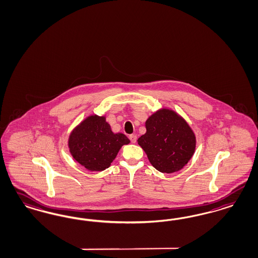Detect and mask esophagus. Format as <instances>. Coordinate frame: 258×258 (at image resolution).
I'll return each instance as SVG.
<instances>
[{
    "mask_svg": "<svg viewBox=\"0 0 258 258\" xmlns=\"http://www.w3.org/2000/svg\"><path fill=\"white\" fill-rule=\"evenodd\" d=\"M130 140H131V142L132 143H136V140H137V136L136 135H134V134H132V135H130Z\"/></svg>",
    "mask_w": 258,
    "mask_h": 258,
    "instance_id": "obj_1",
    "label": "esophagus"
}]
</instances>
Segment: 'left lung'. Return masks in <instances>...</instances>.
Here are the masks:
<instances>
[{"label":"left lung","mask_w":258,"mask_h":258,"mask_svg":"<svg viewBox=\"0 0 258 258\" xmlns=\"http://www.w3.org/2000/svg\"><path fill=\"white\" fill-rule=\"evenodd\" d=\"M147 133L137 141L151 165L161 172L182 169L196 151V135L174 111L163 108L146 121Z\"/></svg>","instance_id":"1"}]
</instances>
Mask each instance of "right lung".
<instances>
[{"instance_id": "obj_1", "label": "right lung", "mask_w": 258, "mask_h": 258, "mask_svg": "<svg viewBox=\"0 0 258 258\" xmlns=\"http://www.w3.org/2000/svg\"><path fill=\"white\" fill-rule=\"evenodd\" d=\"M130 143L123 134H113L104 116L91 115L85 119L69 139L73 158L86 169L101 171L107 169L123 145Z\"/></svg>"}]
</instances>
